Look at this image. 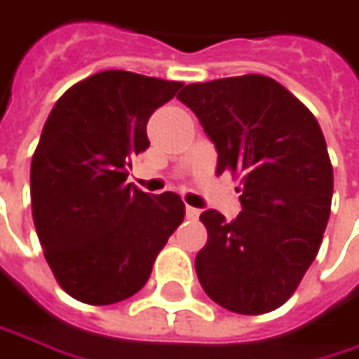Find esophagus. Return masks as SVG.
I'll use <instances>...</instances> for the list:
<instances>
[{
    "instance_id": "34e87169",
    "label": "esophagus",
    "mask_w": 359,
    "mask_h": 359,
    "mask_svg": "<svg viewBox=\"0 0 359 359\" xmlns=\"http://www.w3.org/2000/svg\"><path fill=\"white\" fill-rule=\"evenodd\" d=\"M199 213H201V210L187 205V217H189V219H197V217H199Z\"/></svg>"
}]
</instances>
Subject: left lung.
Returning a JSON list of instances; mask_svg holds the SVG:
<instances>
[{"instance_id": "obj_1", "label": "left lung", "mask_w": 359, "mask_h": 359, "mask_svg": "<svg viewBox=\"0 0 359 359\" xmlns=\"http://www.w3.org/2000/svg\"><path fill=\"white\" fill-rule=\"evenodd\" d=\"M217 151V175H241L243 212L201 213L208 245L195 257L201 287L238 314L279 309L314 261L331 213L333 166L314 114L267 76L182 88Z\"/></svg>"}]
</instances>
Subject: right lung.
<instances>
[{"label": "right lung", "instance_id": "1", "mask_svg": "<svg viewBox=\"0 0 359 359\" xmlns=\"http://www.w3.org/2000/svg\"><path fill=\"white\" fill-rule=\"evenodd\" d=\"M180 82L109 69L72 86L53 107L30 164L32 219L59 285L107 306L137 294L184 217L177 193L147 195L127 180L149 147L151 113Z\"/></svg>", "mask_w": 359, "mask_h": 359}]
</instances>
